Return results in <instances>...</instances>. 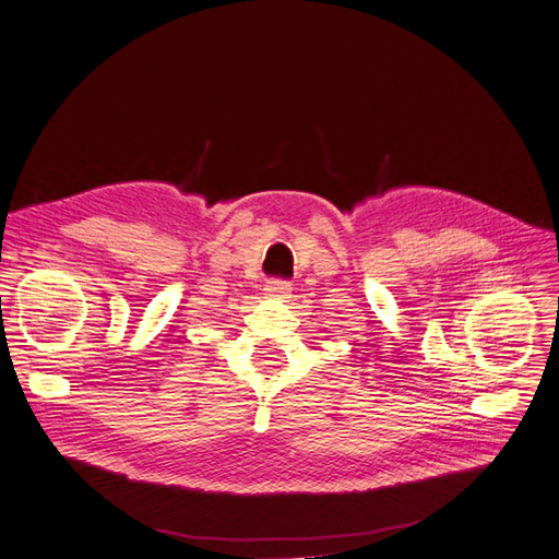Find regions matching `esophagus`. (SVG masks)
<instances>
[{
  "mask_svg": "<svg viewBox=\"0 0 559 559\" xmlns=\"http://www.w3.org/2000/svg\"><path fill=\"white\" fill-rule=\"evenodd\" d=\"M263 292L267 294V296H286L292 292V284L286 282V280H282V277H273V280H267L265 282V286H263Z\"/></svg>",
  "mask_w": 559,
  "mask_h": 559,
  "instance_id": "1",
  "label": "esophagus"
}]
</instances>
